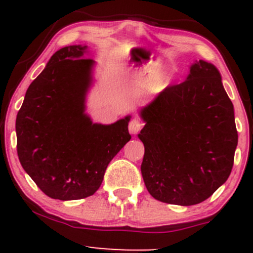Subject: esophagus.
<instances>
[{
	"label": "esophagus",
	"instance_id": "1",
	"mask_svg": "<svg viewBox=\"0 0 253 253\" xmlns=\"http://www.w3.org/2000/svg\"><path fill=\"white\" fill-rule=\"evenodd\" d=\"M141 128H143V124H141L139 120H136V119H133L128 125V129L130 134H136L138 132H140Z\"/></svg>",
	"mask_w": 253,
	"mask_h": 253
}]
</instances>
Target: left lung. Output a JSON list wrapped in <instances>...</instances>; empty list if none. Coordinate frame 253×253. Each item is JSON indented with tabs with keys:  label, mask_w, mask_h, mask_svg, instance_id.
Segmentation results:
<instances>
[{
	"label": "left lung",
	"mask_w": 253,
	"mask_h": 253,
	"mask_svg": "<svg viewBox=\"0 0 253 253\" xmlns=\"http://www.w3.org/2000/svg\"><path fill=\"white\" fill-rule=\"evenodd\" d=\"M139 115L141 175L156 200L197 205L227 181L238 133L233 103L213 64L195 60L184 82L165 88Z\"/></svg>",
	"instance_id": "8db88e82"
}]
</instances>
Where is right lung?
<instances>
[{
    "mask_svg": "<svg viewBox=\"0 0 253 253\" xmlns=\"http://www.w3.org/2000/svg\"><path fill=\"white\" fill-rule=\"evenodd\" d=\"M86 52V45L58 50L28 86L16 117L20 163L42 193L62 201L92 195L130 139L129 115L102 125L85 113L95 66Z\"/></svg>",
    "mask_w": 253,
    "mask_h": 253,
    "instance_id": "right-lung-1",
    "label": "right lung"
}]
</instances>
